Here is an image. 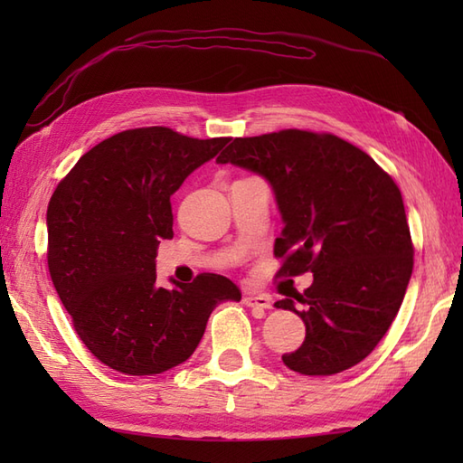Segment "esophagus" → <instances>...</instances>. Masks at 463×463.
Listing matches in <instances>:
<instances>
[{
    "label": "esophagus",
    "instance_id": "1",
    "mask_svg": "<svg viewBox=\"0 0 463 463\" xmlns=\"http://www.w3.org/2000/svg\"><path fill=\"white\" fill-rule=\"evenodd\" d=\"M244 304H247L249 308H260V310H269L272 308V300L267 294H247L244 297Z\"/></svg>",
    "mask_w": 463,
    "mask_h": 463
}]
</instances>
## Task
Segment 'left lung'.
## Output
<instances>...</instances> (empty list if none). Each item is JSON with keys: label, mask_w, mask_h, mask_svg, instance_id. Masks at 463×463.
I'll return each mask as SVG.
<instances>
[{"label": "left lung", "mask_w": 463, "mask_h": 463, "mask_svg": "<svg viewBox=\"0 0 463 463\" xmlns=\"http://www.w3.org/2000/svg\"><path fill=\"white\" fill-rule=\"evenodd\" d=\"M260 175L282 216V274L310 270L304 294L274 302L298 314L307 338L284 354L304 376L356 366L388 332L414 267L402 193L370 155L334 135L279 131L234 139L216 156Z\"/></svg>", "instance_id": "1"}]
</instances>
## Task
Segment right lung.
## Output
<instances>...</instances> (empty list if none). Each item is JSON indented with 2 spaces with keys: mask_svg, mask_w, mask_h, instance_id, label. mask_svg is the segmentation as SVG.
<instances>
[{
  "mask_svg": "<svg viewBox=\"0 0 463 463\" xmlns=\"http://www.w3.org/2000/svg\"><path fill=\"white\" fill-rule=\"evenodd\" d=\"M229 139L166 127L117 133L73 166L47 206V264L80 338L129 376L179 366L199 346L216 304L241 300L221 274L156 284L161 239H173L171 196Z\"/></svg>",
  "mask_w": 463,
  "mask_h": 463,
  "instance_id": "obj_1",
  "label": "right lung"
}]
</instances>
